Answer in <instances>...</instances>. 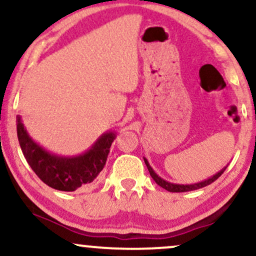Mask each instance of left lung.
<instances>
[{
    "instance_id": "obj_1",
    "label": "left lung",
    "mask_w": 256,
    "mask_h": 256,
    "mask_svg": "<svg viewBox=\"0 0 256 256\" xmlns=\"http://www.w3.org/2000/svg\"><path fill=\"white\" fill-rule=\"evenodd\" d=\"M144 162H146V167H148V171H149V173H150L152 178L154 179V180H155V183H156L158 185H160L161 188H164V189H166L167 192H192V190H196V189H200V188L207 186V185H210V183H213L214 180H216V179H218V178L220 177V176H222V173H224V171H225V168H224V170H222V171L216 173V176H213L212 178L207 179V180H204V182H201V183L192 184V185H179V184H172V183H168V182L164 180L162 178L158 177V176L156 174V173H155L154 171H152V168L150 166H149L148 161H146V158H144Z\"/></svg>"
}]
</instances>
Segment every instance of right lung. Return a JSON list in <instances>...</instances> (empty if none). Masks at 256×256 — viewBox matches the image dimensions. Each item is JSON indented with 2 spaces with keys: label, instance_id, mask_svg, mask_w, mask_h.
<instances>
[{
  "label": "right lung",
  "instance_id": "add662e5",
  "mask_svg": "<svg viewBox=\"0 0 256 256\" xmlns=\"http://www.w3.org/2000/svg\"><path fill=\"white\" fill-rule=\"evenodd\" d=\"M18 140L22 154L43 183L61 192H74L84 184L95 183L106 165L116 134H104L95 146L77 158H58L49 154L28 137L20 116H16Z\"/></svg>",
  "mask_w": 256,
  "mask_h": 256
}]
</instances>
